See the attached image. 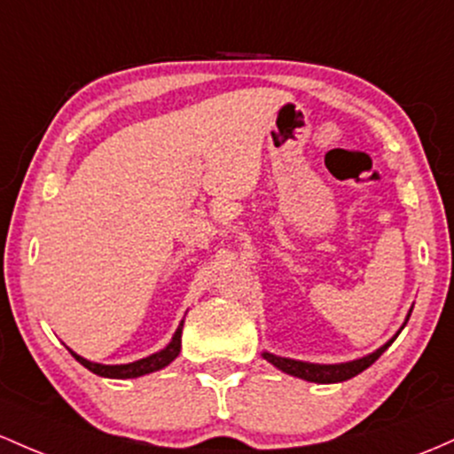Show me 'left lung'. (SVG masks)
I'll return each mask as SVG.
<instances>
[{
  "instance_id": "8db88e82",
  "label": "left lung",
  "mask_w": 454,
  "mask_h": 454,
  "mask_svg": "<svg viewBox=\"0 0 454 454\" xmlns=\"http://www.w3.org/2000/svg\"><path fill=\"white\" fill-rule=\"evenodd\" d=\"M407 321H410V315H407V318H405V323ZM405 323H403V327H405ZM401 330L396 332V336L401 333ZM396 336H392L386 345L377 348V351L368 353V356H364V357H360V360L342 362V364H310V362L291 360V357L273 356V353H267V351L262 353V357H265L267 362H271L276 368H280L282 372H286V375L300 377V380L315 381V383H338V381L351 380V377L360 375L362 371H366L371 364H375V360H380L381 353L396 340Z\"/></svg>"
}]
</instances>
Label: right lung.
Returning <instances> with one entry per match:
<instances>
[{"instance_id":"right-lung-1","label":"right lung","mask_w":454,"mask_h":454,"mask_svg":"<svg viewBox=\"0 0 454 454\" xmlns=\"http://www.w3.org/2000/svg\"><path fill=\"white\" fill-rule=\"evenodd\" d=\"M181 333H183V321L181 325L176 327V332H174L170 345L161 348V351L153 353V356L142 357V360L137 362H131V364H97V362H90L86 357L77 356V353L71 351V348H68V351H71V356L79 362V364L86 366L88 371L94 372V375L109 377V380H133V377H142V375H148V372L161 371V368H166L172 360H176V356L181 353Z\"/></svg>"}]
</instances>
